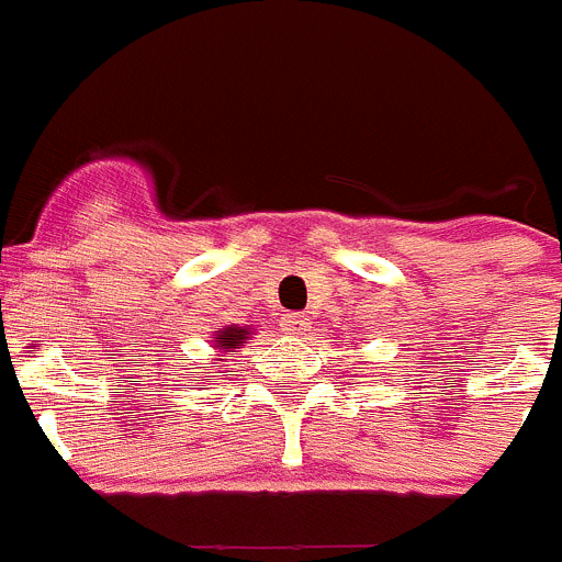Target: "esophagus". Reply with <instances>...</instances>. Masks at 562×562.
Returning a JSON list of instances; mask_svg holds the SVG:
<instances>
[{
  "instance_id": "obj_1",
  "label": "esophagus",
  "mask_w": 562,
  "mask_h": 562,
  "mask_svg": "<svg viewBox=\"0 0 562 562\" xmlns=\"http://www.w3.org/2000/svg\"><path fill=\"white\" fill-rule=\"evenodd\" d=\"M281 329H284V335L292 337L306 335V329H310V317L301 315V312H292V315H286L284 321H281Z\"/></svg>"
}]
</instances>
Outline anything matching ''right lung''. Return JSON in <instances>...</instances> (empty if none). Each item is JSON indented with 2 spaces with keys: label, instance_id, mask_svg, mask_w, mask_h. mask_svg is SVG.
I'll return each instance as SVG.
<instances>
[{
  "label": "right lung",
  "instance_id": "add662e5",
  "mask_svg": "<svg viewBox=\"0 0 562 562\" xmlns=\"http://www.w3.org/2000/svg\"><path fill=\"white\" fill-rule=\"evenodd\" d=\"M247 335H250V331L241 329V326H227V329L220 331V337H216V346H220V349H236L238 342H245Z\"/></svg>",
  "mask_w": 562,
  "mask_h": 562
}]
</instances>
